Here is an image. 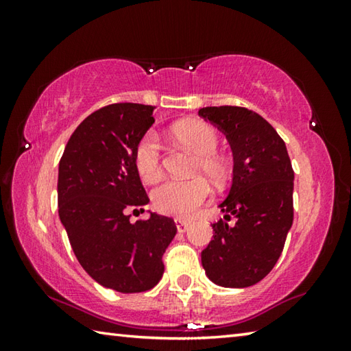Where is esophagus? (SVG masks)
Segmentation results:
<instances>
[{"instance_id":"esophagus-1","label":"esophagus","mask_w":351,"mask_h":351,"mask_svg":"<svg viewBox=\"0 0 351 351\" xmlns=\"http://www.w3.org/2000/svg\"><path fill=\"white\" fill-rule=\"evenodd\" d=\"M175 224H176L178 232H186V230L189 229V226H190L189 221H186V219H181V218L175 219Z\"/></svg>"}]
</instances>
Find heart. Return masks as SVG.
<instances>
[{
	"label": "heart",
	"mask_w": 351,
	"mask_h": 351,
	"mask_svg": "<svg viewBox=\"0 0 351 351\" xmlns=\"http://www.w3.org/2000/svg\"><path fill=\"white\" fill-rule=\"evenodd\" d=\"M173 138L197 154L195 173H204L212 182L221 184L229 173L228 162L217 154L218 133L201 121H187L173 128ZM134 165L145 182L156 181L162 173L161 144L158 136L148 132L142 136L134 150ZM210 187L204 178L167 180L153 192V204L165 215L190 217L209 198Z\"/></svg>",
	"instance_id": "1"
}]
</instances>
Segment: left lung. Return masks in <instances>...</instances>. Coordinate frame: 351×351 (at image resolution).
I'll list each match as a JSON object with an SVG mask.
<instances>
[{"mask_svg":"<svg viewBox=\"0 0 351 351\" xmlns=\"http://www.w3.org/2000/svg\"><path fill=\"white\" fill-rule=\"evenodd\" d=\"M198 114L226 134L234 156L232 186L201 252L206 276L224 288H246L269 274L293 226L294 171L274 127L241 106H206ZM236 223H229L230 217Z\"/></svg>","mask_w":351,"mask_h":351,"instance_id":"left-lung-1","label":"left lung"}]
</instances>
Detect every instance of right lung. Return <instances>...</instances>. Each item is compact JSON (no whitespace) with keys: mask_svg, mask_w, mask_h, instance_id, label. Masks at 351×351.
<instances>
[{"mask_svg":"<svg viewBox=\"0 0 351 351\" xmlns=\"http://www.w3.org/2000/svg\"><path fill=\"white\" fill-rule=\"evenodd\" d=\"M154 106L112 104L88 116L71 136L58 164V217L88 276L119 293H142L164 274L162 255L176 235L175 221L144 212L148 197L134 150L154 123Z\"/></svg>","mask_w":351,"mask_h":351,"instance_id":"obj_1","label":"right lung"}]
</instances>
